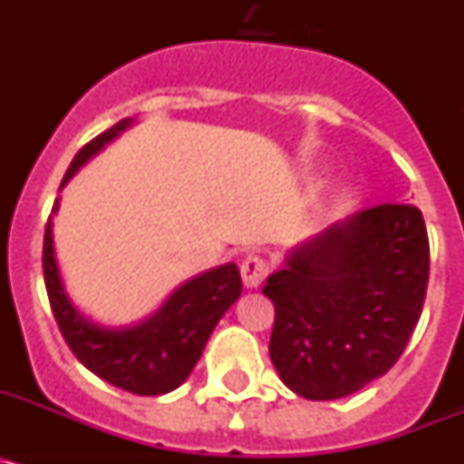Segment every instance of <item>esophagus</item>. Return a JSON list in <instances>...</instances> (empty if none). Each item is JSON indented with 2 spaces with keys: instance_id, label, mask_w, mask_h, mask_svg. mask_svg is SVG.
I'll return each mask as SVG.
<instances>
[{
  "instance_id": "1",
  "label": "esophagus",
  "mask_w": 464,
  "mask_h": 464,
  "mask_svg": "<svg viewBox=\"0 0 464 464\" xmlns=\"http://www.w3.org/2000/svg\"><path fill=\"white\" fill-rule=\"evenodd\" d=\"M269 265L262 257L251 256L241 262V278H244V285L248 290H257L262 285V281L267 278Z\"/></svg>"
}]
</instances>
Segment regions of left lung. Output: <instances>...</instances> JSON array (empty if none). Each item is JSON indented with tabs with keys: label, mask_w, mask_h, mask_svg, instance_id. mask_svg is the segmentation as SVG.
Here are the masks:
<instances>
[{
	"label": "left lung",
	"mask_w": 464,
	"mask_h": 464,
	"mask_svg": "<svg viewBox=\"0 0 464 464\" xmlns=\"http://www.w3.org/2000/svg\"><path fill=\"white\" fill-rule=\"evenodd\" d=\"M428 274L423 213L409 204L364 208L290 248L262 288L283 383L321 401L383 376L420 318Z\"/></svg>",
	"instance_id": "obj_1"
}]
</instances>
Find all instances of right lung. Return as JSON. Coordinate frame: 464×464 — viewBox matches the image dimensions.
<instances>
[{
	"label": "right lung",
	"mask_w": 464,
	"mask_h": 464,
	"mask_svg": "<svg viewBox=\"0 0 464 464\" xmlns=\"http://www.w3.org/2000/svg\"><path fill=\"white\" fill-rule=\"evenodd\" d=\"M122 118L76 153L63 179V190L81 167L104 150L113 139L134 125ZM60 208L55 199L44 235V278L48 299L64 342L92 374L134 395H165L176 391L195 370L211 332L225 311L241 295V276L235 262L207 269L188 278L146 318L130 325H104L85 314L64 285L53 241V216Z\"/></svg>",
	"instance_id": "right-lung-1"
}]
</instances>
